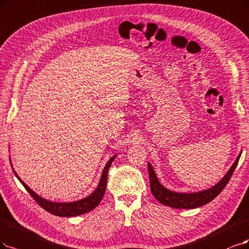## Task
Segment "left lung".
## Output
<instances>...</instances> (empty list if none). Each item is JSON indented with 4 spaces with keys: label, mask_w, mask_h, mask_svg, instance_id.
<instances>
[{
    "label": "left lung",
    "mask_w": 249,
    "mask_h": 249,
    "mask_svg": "<svg viewBox=\"0 0 249 249\" xmlns=\"http://www.w3.org/2000/svg\"><path fill=\"white\" fill-rule=\"evenodd\" d=\"M239 158H240V155L238 156V158L234 162L231 169L227 172L226 176L217 183V185L205 191L197 192V193H188V194H186V193L172 192L167 190L166 188H164L159 182L157 177H156V173L152 167V165L148 163L151 191L153 193L154 197L157 199L160 203H162L163 205H167L169 207L190 209V208H197L202 205H205L209 203L210 201H213L219 194V193L225 189L230 178H231L234 170L237 167Z\"/></svg>",
    "instance_id": "1"
}]
</instances>
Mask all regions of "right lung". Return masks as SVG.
<instances>
[{"label":"right lung","mask_w":249,"mask_h":249,"mask_svg":"<svg viewBox=\"0 0 249 249\" xmlns=\"http://www.w3.org/2000/svg\"><path fill=\"white\" fill-rule=\"evenodd\" d=\"M115 158H116V156L110 158L108 160V162L107 163L106 167L103 171V174H101V178L98 183V187L96 188V190L93 193H92L91 195H89L88 197H86L84 199L79 200V201L69 202V203H55V202H50L48 200H45L44 198L40 197L39 195H36L34 191H32L29 187H27L25 183L20 179V178L17 176L14 169H13V171H14L15 176L17 177V178L19 179V181L25 188V190L30 193V195L35 199L36 203H38L43 209H45L46 211H48L49 213L54 214V215L70 217V216H77V215H81V214H84L86 213H89V211L94 209L99 204V202L101 201V199H103L105 193H106L108 169L110 167V165H112V162L115 160Z\"/></svg>","instance_id":"1"}]
</instances>
